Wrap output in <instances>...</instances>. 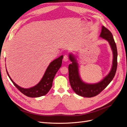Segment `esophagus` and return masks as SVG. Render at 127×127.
Here are the masks:
<instances>
[{
	"label": "esophagus",
	"instance_id": "obj_1",
	"mask_svg": "<svg viewBox=\"0 0 127 127\" xmlns=\"http://www.w3.org/2000/svg\"><path fill=\"white\" fill-rule=\"evenodd\" d=\"M69 59V57L67 55H64V59H63V60L64 61H67Z\"/></svg>",
	"mask_w": 127,
	"mask_h": 127
}]
</instances>
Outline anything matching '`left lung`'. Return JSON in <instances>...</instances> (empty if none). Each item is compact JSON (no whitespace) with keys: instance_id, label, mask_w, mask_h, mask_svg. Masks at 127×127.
I'll list each match as a JSON object with an SVG mask.
<instances>
[{"instance_id":"left-lung-1","label":"left lung","mask_w":127,"mask_h":127,"mask_svg":"<svg viewBox=\"0 0 127 127\" xmlns=\"http://www.w3.org/2000/svg\"><path fill=\"white\" fill-rule=\"evenodd\" d=\"M100 36L102 39L108 41L113 52V58L112 67L110 72L101 82L96 84L85 83L80 77L78 72V64L75 57L69 55V59L72 63L69 65V79L71 87L75 93L80 96L85 97H94L99 94L105 89L114 78L117 68L118 52L117 45L112 34L104 26L102 27Z\"/></svg>"}]
</instances>
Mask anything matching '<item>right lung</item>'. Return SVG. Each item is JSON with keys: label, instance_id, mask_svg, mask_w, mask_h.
<instances>
[{"label": "right lung", "instance_id": "1", "mask_svg": "<svg viewBox=\"0 0 127 127\" xmlns=\"http://www.w3.org/2000/svg\"><path fill=\"white\" fill-rule=\"evenodd\" d=\"M63 56H61L57 59L52 61L46 70L43 77L35 86L29 88H24L17 85L11 79L9 76L8 72L6 69L7 74L8 75L11 81L12 82L15 86L25 95L30 97H38L44 96L47 94L52 86V82L53 78L61 66Z\"/></svg>", "mask_w": 127, "mask_h": 127}]
</instances>
